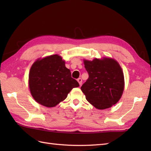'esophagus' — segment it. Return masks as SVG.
<instances>
[{"label": "esophagus", "mask_w": 151, "mask_h": 151, "mask_svg": "<svg viewBox=\"0 0 151 151\" xmlns=\"http://www.w3.org/2000/svg\"><path fill=\"white\" fill-rule=\"evenodd\" d=\"M77 81L78 82V83H79V84H80V85H82V78H78V79H77Z\"/></svg>", "instance_id": "obj_1"}]
</instances>
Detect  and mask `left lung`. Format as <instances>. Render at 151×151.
I'll list each match as a JSON object with an SVG mask.
<instances>
[{
    "label": "left lung",
    "instance_id": "8db88e82",
    "mask_svg": "<svg viewBox=\"0 0 151 151\" xmlns=\"http://www.w3.org/2000/svg\"><path fill=\"white\" fill-rule=\"evenodd\" d=\"M89 78L82 86L86 99L95 108L104 110L111 108L120 100L124 88L123 70L111 58L84 59Z\"/></svg>",
    "mask_w": 151,
    "mask_h": 151
}]
</instances>
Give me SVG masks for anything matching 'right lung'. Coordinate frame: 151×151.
<instances>
[{
  "mask_svg": "<svg viewBox=\"0 0 151 151\" xmlns=\"http://www.w3.org/2000/svg\"><path fill=\"white\" fill-rule=\"evenodd\" d=\"M65 63L58 54L40 58L34 62L28 75V87L37 103L54 107L65 100L73 88L78 87Z\"/></svg>",
  "mask_w": 151,
  "mask_h": 151,
  "instance_id": "obj_1",
  "label": "right lung"
}]
</instances>
